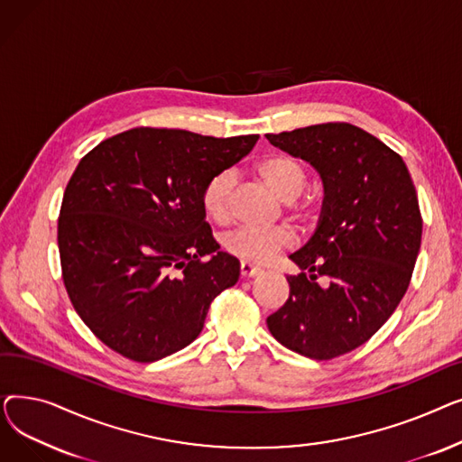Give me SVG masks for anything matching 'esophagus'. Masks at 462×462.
Returning <instances> with one entry per match:
<instances>
[{"label": "esophagus", "mask_w": 462, "mask_h": 462, "mask_svg": "<svg viewBox=\"0 0 462 462\" xmlns=\"http://www.w3.org/2000/svg\"><path fill=\"white\" fill-rule=\"evenodd\" d=\"M239 270H241V277H247V279L263 273L262 268H258V265H253V263H249V262H241Z\"/></svg>", "instance_id": "34e87169"}]
</instances>
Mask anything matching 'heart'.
<instances>
[{
  "instance_id": "1",
  "label": "heart",
  "mask_w": 462,
  "mask_h": 462,
  "mask_svg": "<svg viewBox=\"0 0 462 462\" xmlns=\"http://www.w3.org/2000/svg\"><path fill=\"white\" fill-rule=\"evenodd\" d=\"M256 176L282 202L296 200L307 183V172L300 161L288 155L263 157L254 166ZM234 174L218 172L211 176L200 194L206 215L217 225H225L230 218V197L234 189ZM314 215V204L310 200L296 206V218L307 223ZM292 244V234L286 228H236L225 236L223 247L226 253L249 263H268L279 253Z\"/></svg>"
}]
</instances>
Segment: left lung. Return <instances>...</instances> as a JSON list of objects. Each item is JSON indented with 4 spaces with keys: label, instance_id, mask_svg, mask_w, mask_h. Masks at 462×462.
Here are the masks:
<instances>
[{
    "label": "left lung",
    "instance_id": "obj_1",
    "mask_svg": "<svg viewBox=\"0 0 462 462\" xmlns=\"http://www.w3.org/2000/svg\"><path fill=\"white\" fill-rule=\"evenodd\" d=\"M265 138L324 183L319 226L290 254L301 273L286 277L290 296L268 328L288 350L333 359L367 343L406 294L423 228L416 187L399 153L350 124Z\"/></svg>",
    "mask_w": 462,
    "mask_h": 462
}]
</instances>
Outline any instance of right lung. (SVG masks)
I'll use <instances>...</instances> for the list:
<instances>
[{"label":"right lung","mask_w":462,"mask_h":462,"mask_svg":"<svg viewBox=\"0 0 462 462\" xmlns=\"http://www.w3.org/2000/svg\"><path fill=\"white\" fill-rule=\"evenodd\" d=\"M258 138L136 127L79 162L58 218L61 272L72 307L108 348L152 363L200 335L211 301L239 279L200 194Z\"/></svg>","instance_id":"obj_1"}]
</instances>
